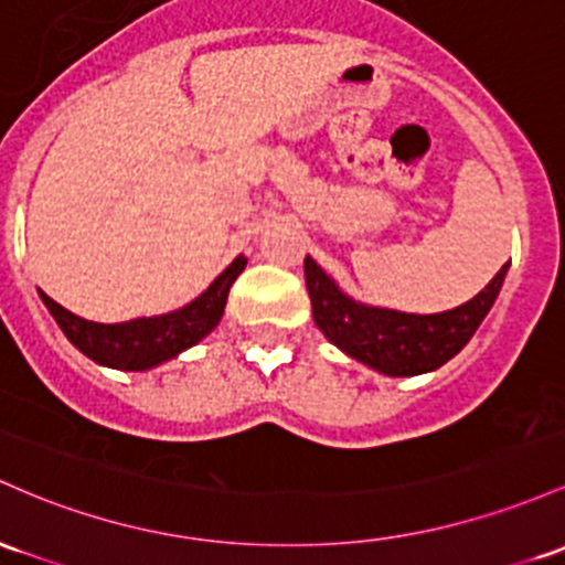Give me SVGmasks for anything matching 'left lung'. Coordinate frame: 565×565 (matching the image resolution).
<instances>
[{
    "label": "left lung",
    "instance_id": "8db88e82",
    "mask_svg": "<svg viewBox=\"0 0 565 565\" xmlns=\"http://www.w3.org/2000/svg\"><path fill=\"white\" fill-rule=\"evenodd\" d=\"M507 270L510 263L472 300L443 313H405L353 300L313 257H306V287L316 327L332 345L377 373L411 377L443 367L472 340L501 292Z\"/></svg>",
    "mask_w": 565,
    "mask_h": 565
}]
</instances>
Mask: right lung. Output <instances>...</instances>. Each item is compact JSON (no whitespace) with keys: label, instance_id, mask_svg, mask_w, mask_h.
Wrapping results in <instances>:
<instances>
[{"label":"right lung","instance_id":"1","mask_svg":"<svg viewBox=\"0 0 565 565\" xmlns=\"http://www.w3.org/2000/svg\"><path fill=\"white\" fill-rule=\"evenodd\" d=\"M246 268V257L238 254L220 276L209 284L206 292H201L195 300L188 302L184 308L160 316H141V319L120 321V324H98L88 321L83 316L66 311L64 306L51 300L45 292H40L42 302L51 311L55 324L61 332L70 338V343L85 356L93 359L102 367L111 370H128V373H139V370H152L158 364L169 362L188 351L190 345L201 343L209 332L220 324L222 313H225L227 292H231L233 281Z\"/></svg>","mask_w":565,"mask_h":565}]
</instances>
